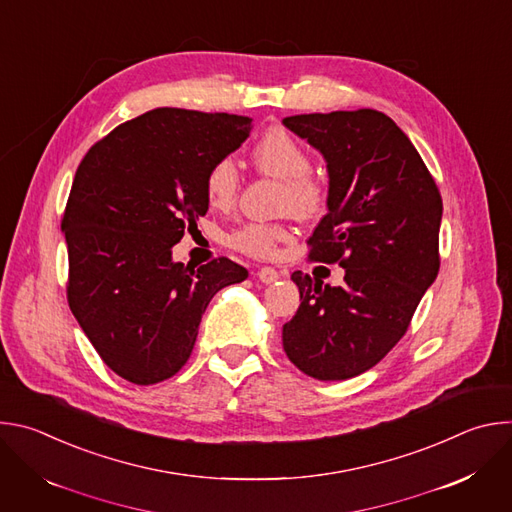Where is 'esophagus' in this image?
Masks as SVG:
<instances>
[{
    "mask_svg": "<svg viewBox=\"0 0 512 512\" xmlns=\"http://www.w3.org/2000/svg\"><path fill=\"white\" fill-rule=\"evenodd\" d=\"M279 277H281L279 271H275L273 267H261V269L257 271V279L263 281V283H273V281H277Z\"/></svg>",
    "mask_w": 512,
    "mask_h": 512,
    "instance_id": "1",
    "label": "esophagus"
}]
</instances>
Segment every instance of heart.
Wrapping results in <instances>:
<instances>
[{"mask_svg": "<svg viewBox=\"0 0 512 512\" xmlns=\"http://www.w3.org/2000/svg\"><path fill=\"white\" fill-rule=\"evenodd\" d=\"M251 162L255 168L281 182V208L294 216L310 218L318 214L326 200L324 182L310 172L312 158L304 145L291 137L285 129L273 127L265 131L251 148ZM241 174L233 158L216 160L204 178L206 198L214 208H229L239 194ZM291 237L283 225L249 223L233 233L231 245L253 257H267L277 243Z\"/></svg>", "mask_w": 512, "mask_h": 512, "instance_id": "b5f03b06", "label": "heart"}]
</instances>
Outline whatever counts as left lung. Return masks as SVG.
Segmentation results:
<instances>
[{
	"instance_id": "8db88e82",
	"label": "left lung",
	"mask_w": 512,
	"mask_h": 512,
	"mask_svg": "<svg viewBox=\"0 0 512 512\" xmlns=\"http://www.w3.org/2000/svg\"><path fill=\"white\" fill-rule=\"evenodd\" d=\"M328 170L326 216L310 259L344 267L334 287L294 271L300 308L283 326V350L318 381H344L401 340L440 271L442 196L411 139L381 111L285 117Z\"/></svg>"
}]
</instances>
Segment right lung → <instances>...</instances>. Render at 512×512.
<instances>
[{"instance_id":"add662e5","label":"right lung","mask_w":512,"mask_h":512,"mask_svg":"<svg viewBox=\"0 0 512 512\" xmlns=\"http://www.w3.org/2000/svg\"><path fill=\"white\" fill-rule=\"evenodd\" d=\"M251 129L243 115L160 107L115 127L77 170L62 218L68 306L133 385L174 377L216 291L249 275L227 257L184 265L172 247L208 210V168Z\"/></svg>"}]
</instances>
